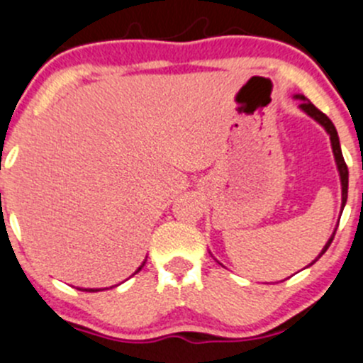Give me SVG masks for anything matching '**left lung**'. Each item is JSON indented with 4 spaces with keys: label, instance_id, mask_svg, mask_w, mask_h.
Segmentation results:
<instances>
[{
    "label": "left lung",
    "instance_id": "obj_1",
    "mask_svg": "<svg viewBox=\"0 0 363 363\" xmlns=\"http://www.w3.org/2000/svg\"><path fill=\"white\" fill-rule=\"evenodd\" d=\"M295 99H300V100H302V104H300V109H302L303 113H307L308 116L312 118V120L318 121V123L321 125V127L325 128L326 132H328L330 141H332V152H333V157H335L337 169H339V177H340V189H342V210H344V206H346V201H347V166H346V162H344L342 152H340V143H339V135H337L335 127H333L332 120H330V118L326 116L325 113H321V111H319L318 107H315L314 104L311 102V100L305 99L303 95H295ZM335 231H337V228H335ZM335 231L332 233V236H330V240H328V242H326V245L323 247V250H321V252H319V256L315 257V259L312 261L311 264H314L315 261H318L319 257H321L323 254L326 252V249H328L330 243H332L333 236H335ZM311 264H308V267H311Z\"/></svg>",
    "mask_w": 363,
    "mask_h": 363
}]
</instances>
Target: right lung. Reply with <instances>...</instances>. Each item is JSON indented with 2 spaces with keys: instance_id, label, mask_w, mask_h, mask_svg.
Instances as JSON below:
<instances>
[{
  "instance_id": "1",
  "label": "right lung",
  "mask_w": 363,
  "mask_h": 363,
  "mask_svg": "<svg viewBox=\"0 0 363 363\" xmlns=\"http://www.w3.org/2000/svg\"><path fill=\"white\" fill-rule=\"evenodd\" d=\"M145 263H146V259L143 261V264H141V267H139L138 270H135V274H138V272H141V268L145 267ZM79 289H81V288H79ZM81 291H100V289H81Z\"/></svg>"
}]
</instances>
